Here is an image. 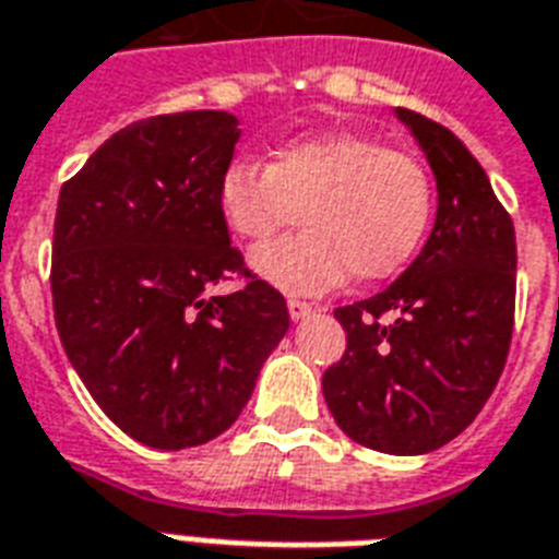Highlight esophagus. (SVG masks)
I'll use <instances>...</instances> for the list:
<instances>
[{
	"mask_svg": "<svg viewBox=\"0 0 559 559\" xmlns=\"http://www.w3.org/2000/svg\"><path fill=\"white\" fill-rule=\"evenodd\" d=\"M314 306L300 300V297H288V314H292V321H300L306 314H312Z\"/></svg>",
	"mask_w": 559,
	"mask_h": 559,
	"instance_id": "1",
	"label": "esophagus"
}]
</instances>
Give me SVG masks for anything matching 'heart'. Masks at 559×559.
Wrapping results in <instances>:
<instances>
[{
  "mask_svg": "<svg viewBox=\"0 0 559 559\" xmlns=\"http://www.w3.org/2000/svg\"><path fill=\"white\" fill-rule=\"evenodd\" d=\"M433 205V179L415 155L350 132L283 144L271 165L235 158L217 182L226 226L253 245L297 224L304 209L309 229L253 253L255 274L288 292L397 274L421 247Z\"/></svg>",
  "mask_w": 559,
  "mask_h": 559,
  "instance_id": "b5f03b06",
  "label": "heart"
}]
</instances>
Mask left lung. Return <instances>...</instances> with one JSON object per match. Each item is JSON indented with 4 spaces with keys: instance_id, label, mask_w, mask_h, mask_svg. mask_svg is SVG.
<instances>
[{
    "instance_id": "1",
    "label": "left lung",
    "mask_w": 559,
    "mask_h": 559,
    "mask_svg": "<svg viewBox=\"0 0 559 559\" xmlns=\"http://www.w3.org/2000/svg\"><path fill=\"white\" fill-rule=\"evenodd\" d=\"M394 115L433 167V233L397 283L335 309L347 350L321 385L354 442L409 456L463 433L498 385L513 338L515 229L451 129L409 108Z\"/></svg>"
}]
</instances>
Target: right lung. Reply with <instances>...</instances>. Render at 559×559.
Returning <instances> with one entry per match:
<instances>
[{
    "label": "right lung",
    "mask_w": 559,
    "mask_h": 559,
    "mask_svg": "<svg viewBox=\"0 0 559 559\" xmlns=\"http://www.w3.org/2000/svg\"><path fill=\"white\" fill-rule=\"evenodd\" d=\"M238 138L226 111L146 117L108 138L58 194L49 283L67 359L99 409L158 451L235 424L292 324L217 209ZM233 273L246 280L238 293L207 295Z\"/></svg>",
    "instance_id": "add662e5"
}]
</instances>
